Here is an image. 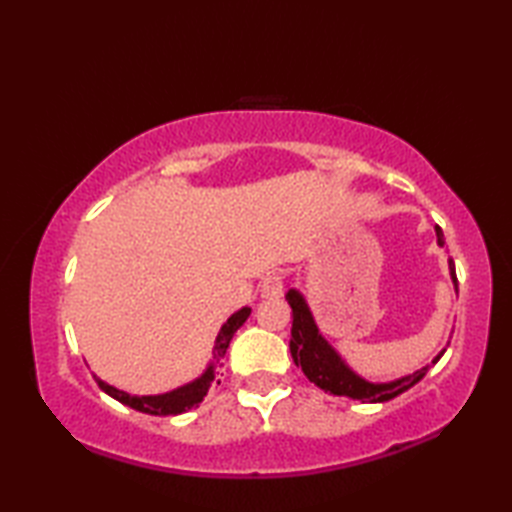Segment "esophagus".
<instances>
[{"mask_svg":"<svg viewBox=\"0 0 512 512\" xmlns=\"http://www.w3.org/2000/svg\"><path fill=\"white\" fill-rule=\"evenodd\" d=\"M284 292V277L281 275H268L262 281V297L264 299H277Z\"/></svg>","mask_w":512,"mask_h":512,"instance_id":"1","label":"esophagus"}]
</instances>
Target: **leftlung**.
Wrapping results in <instances>:
<instances>
[{
	"label": "left lung",
	"mask_w": 512,
	"mask_h": 512,
	"mask_svg": "<svg viewBox=\"0 0 512 512\" xmlns=\"http://www.w3.org/2000/svg\"><path fill=\"white\" fill-rule=\"evenodd\" d=\"M436 233H438V244L442 246L444 235L440 226H436ZM449 270H451L455 290H458V277H455L453 262H449ZM286 299L292 308V330H290L292 361H295L297 367L303 369V374H306L310 383H314L317 387L330 391L334 396H347L361 402H387L391 398L400 396L402 391L411 389L413 385L420 383L424 376H427L431 365L422 367L418 372H413L405 378L394 380V383H367V380L356 376L352 369L341 361L339 354H336L328 345V341L319 334L308 303L303 301L299 292L288 290ZM442 354L444 352H440L436 358H433V365L440 361Z\"/></svg>",
	"instance_id": "left-lung-1"
}]
</instances>
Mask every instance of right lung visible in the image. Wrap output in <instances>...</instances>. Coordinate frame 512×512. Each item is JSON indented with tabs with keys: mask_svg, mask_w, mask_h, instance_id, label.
<instances>
[{
	"mask_svg": "<svg viewBox=\"0 0 512 512\" xmlns=\"http://www.w3.org/2000/svg\"><path fill=\"white\" fill-rule=\"evenodd\" d=\"M248 314H250V308L237 310L233 317L222 325V330L215 339V352H213L215 363H220V358H224V354L228 350V343H231L233 334L242 328L244 321L248 319ZM213 369H215V365H209V369H206V372L198 380H193V383L184 385L176 391H169V394H162V396H132V394H125V391H121V389L103 383L101 378H96V376L94 378L105 394H110L112 398L123 402V405H127V407L143 411V413H151V416H178V413H184L191 407L200 405L202 398L206 396V391H209V387L213 383L220 385V380L215 378Z\"/></svg>",
	"mask_w": 512,
	"mask_h": 512,
	"instance_id": "right-lung-1",
	"label": "right lung"
}]
</instances>
